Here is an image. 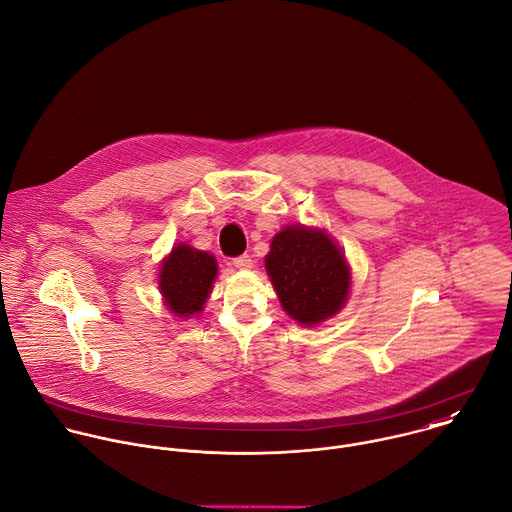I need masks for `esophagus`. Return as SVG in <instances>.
<instances>
[{
    "label": "esophagus",
    "mask_w": 512,
    "mask_h": 512,
    "mask_svg": "<svg viewBox=\"0 0 512 512\" xmlns=\"http://www.w3.org/2000/svg\"><path fill=\"white\" fill-rule=\"evenodd\" d=\"M232 264H234L238 270H248V268H252V258H250L248 254H242V256H236V258L232 260Z\"/></svg>",
    "instance_id": "esophagus-1"
}]
</instances>
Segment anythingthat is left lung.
<instances>
[{"mask_svg": "<svg viewBox=\"0 0 512 512\" xmlns=\"http://www.w3.org/2000/svg\"><path fill=\"white\" fill-rule=\"evenodd\" d=\"M282 308L302 326H316L338 314L349 292V266L334 240L318 228L280 230L266 256Z\"/></svg>", "mask_w": 512, "mask_h": 512, "instance_id": "left-lung-1", "label": "left lung"}]
</instances>
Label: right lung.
Returning a JSON list of instances; mask_svg holds the SVG:
<instances>
[{"label": "right lung", "mask_w": 512, "mask_h": 512, "mask_svg": "<svg viewBox=\"0 0 512 512\" xmlns=\"http://www.w3.org/2000/svg\"><path fill=\"white\" fill-rule=\"evenodd\" d=\"M218 264L212 254L178 244L161 266L159 288L176 318H190L202 312L216 278Z\"/></svg>", "instance_id": "add662e5"}]
</instances>
